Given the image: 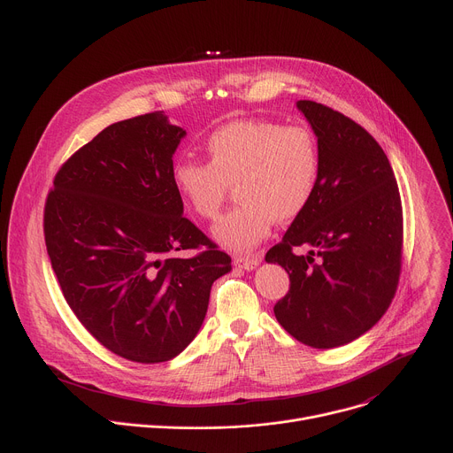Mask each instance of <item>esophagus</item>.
<instances>
[{"label":"esophagus","instance_id":"obj_1","mask_svg":"<svg viewBox=\"0 0 453 453\" xmlns=\"http://www.w3.org/2000/svg\"><path fill=\"white\" fill-rule=\"evenodd\" d=\"M262 264V256H254V257H234V265L243 271H254L257 265Z\"/></svg>","mask_w":453,"mask_h":453}]
</instances>
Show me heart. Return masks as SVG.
Here are the masks:
<instances>
[{
  "label": "heart",
  "mask_w": 453,
  "mask_h": 453,
  "mask_svg": "<svg viewBox=\"0 0 453 453\" xmlns=\"http://www.w3.org/2000/svg\"><path fill=\"white\" fill-rule=\"evenodd\" d=\"M208 163L180 161L172 182L201 219L219 217L227 189L236 186L240 206L213 226L215 242L249 252L269 236L274 220L296 219L310 203L319 175V145L301 125L273 119H236L206 140Z\"/></svg>",
  "instance_id": "1"
}]
</instances>
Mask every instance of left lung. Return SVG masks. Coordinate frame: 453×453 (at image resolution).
<instances>
[{
  "mask_svg": "<svg viewBox=\"0 0 453 453\" xmlns=\"http://www.w3.org/2000/svg\"><path fill=\"white\" fill-rule=\"evenodd\" d=\"M297 109L319 145V175L306 208L267 256L290 278L276 303L299 342L330 349L369 332L389 308L402 267L400 191L381 147L358 123L311 100ZM306 246V255H294Z\"/></svg>",
  "mask_w": 453,
  "mask_h": 453,
  "instance_id": "left-lung-1",
  "label": "left lung"
}]
</instances>
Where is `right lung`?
<instances>
[{"mask_svg": "<svg viewBox=\"0 0 453 453\" xmlns=\"http://www.w3.org/2000/svg\"><path fill=\"white\" fill-rule=\"evenodd\" d=\"M186 131L163 111L109 125L57 172L44 240L64 299L112 353L177 357L199 334L231 257L182 217L173 154ZM206 244L193 258L177 257Z\"/></svg>", "mask_w": 453, "mask_h": 453, "instance_id": "1", "label": "right lung"}]
</instances>
